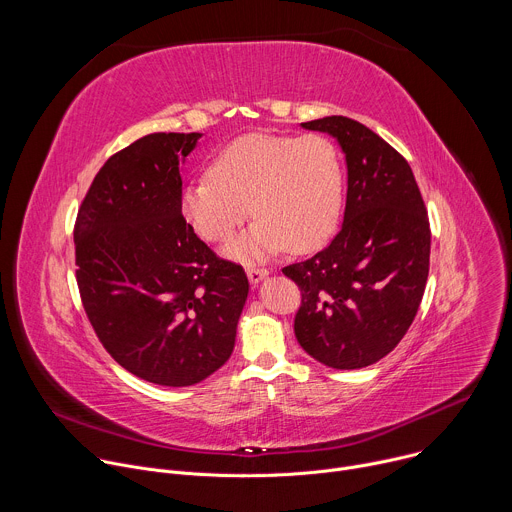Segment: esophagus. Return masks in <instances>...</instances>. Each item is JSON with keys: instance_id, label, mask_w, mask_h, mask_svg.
Wrapping results in <instances>:
<instances>
[{"instance_id": "obj_1", "label": "esophagus", "mask_w": 512, "mask_h": 512, "mask_svg": "<svg viewBox=\"0 0 512 512\" xmlns=\"http://www.w3.org/2000/svg\"><path fill=\"white\" fill-rule=\"evenodd\" d=\"M269 275V271L267 269H263V267H247V277H249V281L253 283V285H257V283H261L265 277Z\"/></svg>"}]
</instances>
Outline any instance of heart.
Instances as JSON below:
<instances>
[{
	"mask_svg": "<svg viewBox=\"0 0 512 512\" xmlns=\"http://www.w3.org/2000/svg\"><path fill=\"white\" fill-rule=\"evenodd\" d=\"M342 200L344 172L330 139L249 133L225 145L206 176L182 186L178 208L210 243L231 239L251 208L255 223L225 253L259 261L285 247L296 253L322 247L338 225Z\"/></svg>",
	"mask_w": 512,
	"mask_h": 512,
	"instance_id": "b5f03b06",
	"label": "heart"
}]
</instances>
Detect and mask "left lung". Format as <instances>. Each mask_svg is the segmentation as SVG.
Masks as SVG:
<instances>
[{
  "label": "left lung",
  "instance_id": "8db88e82",
  "mask_svg": "<svg viewBox=\"0 0 512 512\" xmlns=\"http://www.w3.org/2000/svg\"><path fill=\"white\" fill-rule=\"evenodd\" d=\"M328 133L346 162V208L334 241L281 271L302 289L294 330L330 369L387 356L409 330L427 283L431 231L405 158L362 123L332 115L302 123Z\"/></svg>",
  "mask_w": 512,
  "mask_h": 512
}]
</instances>
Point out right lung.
<instances>
[{"label": "right lung", "mask_w": 512, "mask_h": 512, "mask_svg": "<svg viewBox=\"0 0 512 512\" xmlns=\"http://www.w3.org/2000/svg\"><path fill=\"white\" fill-rule=\"evenodd\" d=\"M202 133H150L95 176L75 227L77 281L107 352L131 375L190 387L229 360L249 281L184 221L182 166Z\"/></svg>", "instance_id": "1"}]
</instances>
